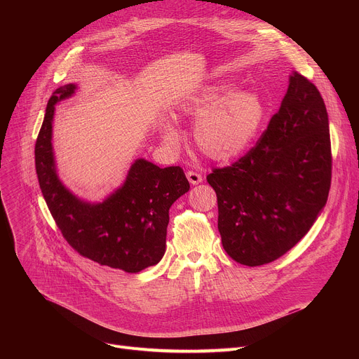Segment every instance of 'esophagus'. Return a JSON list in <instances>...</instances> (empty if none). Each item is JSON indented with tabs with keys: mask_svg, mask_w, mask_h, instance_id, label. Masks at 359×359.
<instances>
[{
	"mask_svg": "<svg viewBox=\"0 0 359 359\" xmlns=\"http://www.w3.org/2000/svg\"><path fill=\"white\" fill-rule=\"evenodd\" d=\"M186 176H187V180L190 182V184H193V186L203 182V176L200 173H197V172H187Z\"/></svg>",
	"mask_w": 359,
	"mask_h": 359,
	"instance_id": "esophagus-1",
	"label": "esophagus"
}]
</instances>
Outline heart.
Returning <instances> with one entry per match:
<instances>
[{
  "instance_id": "heart-1",
  "label": "heart",
  "mask_w": 359,
  "mask_h": 359,
  "mask_svg": "<svg viewBox=\"0 0 359 359\" xmlns=\"http://www.w3.org/2000/svg\"><path fill=\"white\" fill-rule=\"evenodd\" d=\"M179 114L196 119L193 137L204 156L230 162L241 156L257 136L266 109L259 93L233 90L231 83H212L186 97ZM162 139L170 149L180 146L182 135L173 122L163 123Z\"/></svg>"
}]
</instances>
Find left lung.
Listing matches in <instances>:
<instances>
[{
    "label": "left lung",
    "mask_w": 359,
    "mask_h": 359,
    "mask_svg": "<svg viewBox=\"0 0 359 359\" xmlns=\"http://www.w3.org/2000/svg\"><path fill=\"white\" fill-rule=\"evenodd\" d=\"M328 114L321 93L292 72L278 112L245 156L208 176L222 243L244 266L271 263L313 227L331 186Z\"/></svg>",
    "instance_id": "obj_1"
}]
</instances>
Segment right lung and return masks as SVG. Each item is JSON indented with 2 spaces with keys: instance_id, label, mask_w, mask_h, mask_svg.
Instances as JSON below:
<instances>
[{
  "instance_id": "obj_1",
  "label": "right lung",
  "mask_w": 359,
  "mask_h": 359,
  "mask_svg": "<svg viewBox=\"0 0 359 359\" xmlns=\"http://www.w3.org/2000/svg\"><path fill=\"white\" fill-rule=\"evenodd\" d=\"M76 89V83H67L48 100L35 143L42 196L62 236L81 255L100 266L139 273L162 260L169 209L190 184L179 166L161 169L146 159H136L125 182L102 201H86L74 194L57 172L53 122L55 105Z\"/></svg>"
}]
</instances>
